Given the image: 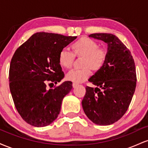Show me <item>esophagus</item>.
I'll return each mask as SVG.
<instances>
[{
    "mask_svg": "<svg viewBox=\"0 0 148 148\" xmlns=\"http://www.w3.org/2000/svg\"><path fill=\"white\" fill-rule=\"evenodd\" d=\"M77 86H78L77 84H75V83H73V84H72L73 88H76Z\"/></svg>",
    "mask_w": 148,
    "mask_h": 148,
    "instance_id": "1",
    "label": "esophagus"
}]
</instances>
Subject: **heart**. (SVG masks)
Returning <instances> with one entry per match:
<instances>
[{
    "label": "heart",
    "mask_w": 148,
    "mask_h": 148,
    "mask_svg": "<svg viewBox=\"0 0 148 148\" xmlns=\"http://www.w3.org/2000/svg\"><path fill=\"white\" fill-rule=\"evenodd\" d=\"M72 53L66 50L61 51L58 55V62L62 67L69 69L74 63V56L83 58L81 69H73L66 75L69 81L75 84L84 82L90 75V68L93 71L99 70L103 67L106 60L107 51L99 47L97 42L88 37H81L71 46Z\"/></svg>",
    "instance_id": "1"
}]
</instances>
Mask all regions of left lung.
Listing matches in <instances>:
<instances>
[{"mask_svg": "<svg viewBox=\"0 0 148 148\" xmlns=\"http://www.w3.org/2000/svg\"><path fill=\"white\" fill-rule=\"evenodd\" d=\"M107 44V57L101 69L88 79L96 88L86 86L83 109L93 123L109 125L126 113L136 86V74L131 52L118 37L109 33L89 35Z\"/></svg>", "mask_w": 148, "mask_h": 148, "instance_id": "obj_1", "label": "left lung"}]
</instances>
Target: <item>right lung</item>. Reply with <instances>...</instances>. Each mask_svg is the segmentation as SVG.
Here are the masks:
<instances>
[{"mask_svg":"<svg viewBox=\"0 0 148 148\" xmlns=\"http://www.w3.org/2000/svg\"><path fill=\"white\" fill-rule=\"evenodd\" d=\"M76 37L40 32L15 51L10 67V92L18 113L32 126L46 127L58 116L72 83L64 81L49 90L47 84H56L64 78L58 55Z\"/></svg>","mask_w":148,"mask_h":148,"instance_id":"1","label":"right lung"}]
</instances>
